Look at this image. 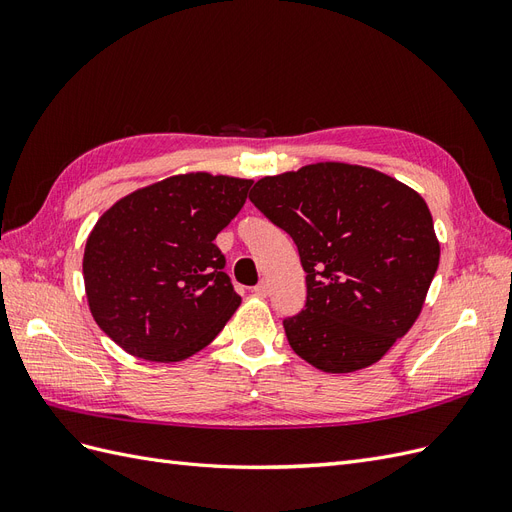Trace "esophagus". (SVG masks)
Returning <instances> with one entry per match:
<instances>
[{
    "instance_id": "1",
    "label": "esophagus",
    "mask_w": 512,
    "mask_h": 512,
    "mask_svg": "<svg viewBox=\"0 0 512 512\" xmlns=\"http://www.w3.org/2000/svg\"><path fill=\"white\" fill-rule=\"evenodd\" d=\"M252 292L256 294V297H267V294H269V282H265V280L258 282Z\"/></svg>"
}]
</instances>
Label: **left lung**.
<instances>
[{"label": "left lung", "instance_id": "1", "mask_svg": "<svg viewBox=\"0 0 512 512\" xmlns=\"http://www.w3.org/2000/svg\"><path fill=\"white\" fill-rule=\"evenodd\" d=\"M250 200L297 243L307 301L290 348L327 374L374 365L418 318L440 243L425 200L374 168L318 162L256 181Z\"/></svg>", "mask_w": 512, "mask_h": 512}]
</instances>
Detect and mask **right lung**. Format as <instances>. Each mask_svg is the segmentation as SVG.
<instances>
[{"mask_svg":"<svg viewBox=\"0 0 512 512\" xmlns=\"http://www.w3.org/2000/svg\"><path fill=\"white\" fill-rule=\"evenodd\" d=\"M250 179L175 175L121 198L91 230L85 290L98 327L132 356L175 363L209 346L241 297L215 237Z\"/></svg>","mask_w":512,"mask_h":512,"instance_id":"right-lung-1","label":"right lung"}]
</instances>
